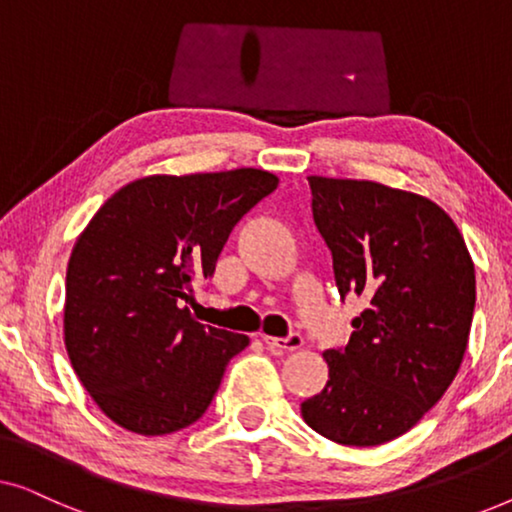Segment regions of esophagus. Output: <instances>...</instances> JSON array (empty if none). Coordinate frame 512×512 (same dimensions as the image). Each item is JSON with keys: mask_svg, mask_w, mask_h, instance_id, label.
I'll return each instance as SVG.
<instances>
[{"mask_svg": "<svg viewBox=\"0 0 512 512\" xmlns=\"http://www.w3.org/2000/svg\"><path fill=\"white\" fill-rule=\"evenodd\" d=\"M263 342L268 345V349H272V352H296V349L303 347V335L291 333L289 338H270V335H263Z\"/></svg>", "mask_w": 512, "mask_h": 512, "instance_id": "esophagus-1", "label": "esophagus"}]
</instances>
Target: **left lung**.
I'll return each instance as SVG.
<instances>
[{
	"label": "left lung",
	"mask_w": 512,
	"mask_h": 512,
	"mask_svg": "<svg viewBox=\"0 0 512 512\" xmlns=\"http://www.w3.org/2000/svg\"><path fill=\"white\" fill-rule=\"evenodd\" d=\"M340 298L368 307L347 347L326 349L328 382L300 405L340 445L373 447L410 431L464 361L475 268L457 223L424 195L377 181L307 177Z\"/></svg>",
	"instance_id": "left-lung-1"
}]
</instances>
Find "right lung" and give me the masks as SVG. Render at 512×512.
I'll return each instance as SVG.
<instances>
[{
	"mask_svg": "<svg viewBox=\"0 0 512 512\" xmlns=\"http://www.w3.org/2000/svg\"><path fill=\"white\" fill-rule=\"evenodd\" d=\"M277 184L254 167L153 174L116 191L83 228L67 263L65 347L111 422L165 436L205 415L249 338L200 324L184 300Z\"/></svg>",
	"mask_w": 512,
	"mask_h": 512,
	"instance_id": "add662e5",
	"label": "right lung"
}]
</instances>
